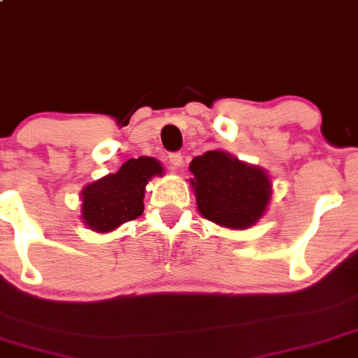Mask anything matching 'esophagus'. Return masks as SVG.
I'll use <instances>...</instances> for the list:
<instances>
[{
	"label": "esophagus",
	"mask_w": 358,
	"mask_h": 358,
	"mask_svg": "<svg viewBox=\"0 0 358 358\" xmlns=\"http://www.w3.org/2000/svg\"><path fill=\"white\" fill-rule=\"evenodd\" d=\"M168 161H169V164L173 166V168H180V166L183 164V157H182V154H180V152H173V154H169Z\"/></svg>",
	"instance_id": "obj_1"
}]
</instances>
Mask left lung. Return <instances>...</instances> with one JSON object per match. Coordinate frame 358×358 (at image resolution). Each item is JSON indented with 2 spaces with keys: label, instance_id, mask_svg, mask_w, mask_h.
I'll list each match as a JSON object with an SVG mask.
<instances>
[{
  "label": "left lung",
  "instance_id": "left-lung-1",
  "mask_svg": "<svg viewBox=\"0 0 358 358\" xmlns=\"http://www.w3.org/2000/svg\"><path fill=\"white\" fill-rule=\"evenodd\" d=\"M190 180L197 210L204 218L232 229H246L266 211L271 183L259 168L239 162L220 150L192 159Z\"/></svg>",
  "mask_w": 358,
  "mask_h": 358
}]
</instances>
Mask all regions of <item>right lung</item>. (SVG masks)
Masks as SVG:
<instances>
[{"mask_svg": "<svg viewBox=\"0 0 358 358\" xmlns=\"http://www.w3.org/2000/svg\"><path fill=\"white\" fill-rule=\"evenodd\" d=\"M162 166L152 157L129 159L113 175L82 190V218L94 231L108 232L143 213L145 187Z\"/></svg>", "mask_w": 358, "mask_h": 358, "instance_id": "right-lung-1", "label": "right lung"}]
</instances>
